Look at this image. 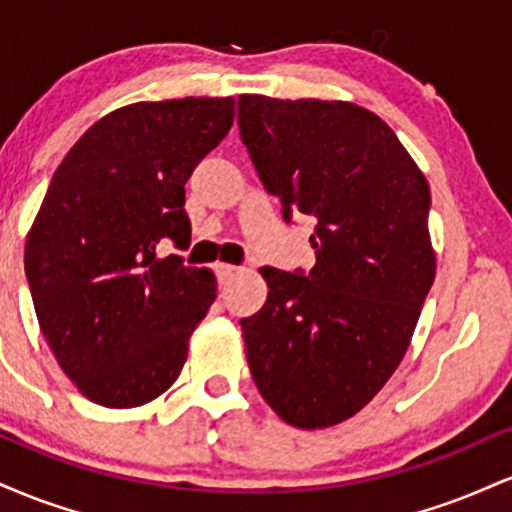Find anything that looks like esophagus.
Listing matches in <instances>:
<instances>
[{"label":"esophagus","mask_w":512,"mask_h":512,"mask_svg":"<svg viewBox=\"0 0 512 512\" xmlns=\"http://www.w3.org/2000/svg\"><path fill=\"white\" fill-rule=\"evenodd\" d=\"M216 276H219V284H226L228 279H233L240 272V267H236V264H226V262H219L216 264Z\"/></svg>","instance_id":"1"}]
</instances>
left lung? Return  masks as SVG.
<instances>
[{"label": "left lung", "instance_id": "left-lung-1", "mask_svg": "<svg viewBox=\"0 0 512 512\" xmlns=\"http://www.w3.org/2000/svg\"><path fill=\"white\" fill-rule=\"evenodd\" d=\"M238 127L284 221H315L310 272L260 269L267 301L240 320L250 373L286 424L334 426L407 354L436 279L431 190L397 134L354 103L240 96Z\"/></svg>", "mask_w": 512, "mask_h": 512}]
</instances>
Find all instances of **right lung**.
I'll list each match as a JSON object with an SVG mask.
<instances>
[{"mask_svg":"<svg viewBox=\"0 0 512 512\" xmlns=\"http://www.w3.org/2000/svg\"><path fill=\"white\" fill-rule=\"evenodd\" d=\"M233 113V98L125 105L52 175L23 262L40 330L91 402L142 407L185 366L216 279L161 250L190 245L185 182Z\"/></svg>","mask_w":512,"mask_h":512,"instance_id":"obj_1","label":"right lung"}]
</instances>
